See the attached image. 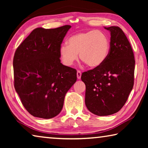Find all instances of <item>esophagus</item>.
Segmentation results:
<instances>
[{"label":"esophagus","mask_w":148,"mask_h":148,"mask_svg":"<svg viewBox=\"0 0 148 148\" xmlns=\"http://www.w3.org/2000/svg\"><path fill=\"white\" fill-rule=\"evenodd\" d=\"M81 76H82V72H81V71H77V79H79L80 78H81Z\"/></svg>","instance_id":"1"}]
</instances>
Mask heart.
Here are the masks:
<instances>
[{
  "instance_id": "b5f03b06",
  "label": "heart",
  "mask_w": 148,
  "mask_h": 148,
  "mask_svg": "<svg viewBox=\"0 0 148 148\" xmlns=\"http://www.w3.org/2000/svg\"><path fill=\"white\" fill-rule=\"evenodd\" d=\"M68 44L60 47L61 60L66 66H72L78 59L90 68L101 66L106 59L110 51V40L104 32L95 30L81 32L72 35Z\"/></svg>"
}]
</instances>
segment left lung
Wrapping results in <instances>:
<instances>
[{"label":"left lung","mask_w":148,"mask_h":148,"mask_svg":"<svg viewBox=\"0 0 148 148\" xmlns=\"http://www.w3.org/2000/svg\"><path fill=\"white\" fill-rule=\"evenodd\" d=\"M110 32V48L101 66L82 73L86 84L85 102L90 112L105 116L119 112L134 85L135 60L131 44L119 27H104Z\"/></svg>","instance_id":"left-lung-1"}]
</instances>
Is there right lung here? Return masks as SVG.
I'll list each match as a JSON object with an SVG mask.
<instances>
[{"label": "right lung", "mask_w": 148, "mask_h": 148, "mask_svg": "<svg viewBox=\"0 0 148 148\" xmlns=\"http://www.w3.org/2000/svg\"><path fill=\"white\" fill-rule=\"evenodd\" d=\"M71 28L35 29L15 52V89L25 108L34 117L57 116L67 91L76 82V70L64 66L60 60V47Z\"/></svg>", "instance_id": "obj_1"}]
</instances>
